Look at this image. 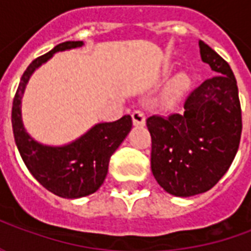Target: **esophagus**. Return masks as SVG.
Masks as SVG:
<instances>
[{"instance_id":"obj_1","label":"esophagus","mask_w":251,"mask_h":251,"mask_svg":"<svg viewBox=\"0 0 251 251\" xmlns=\"http://www.w3.org/2000/svg\"><path fill=\"white\" fill-rule=\"evenodd\" d=\"M131 118H133V124L134 126H144L145 125V114L141 110H134L131 113Z\"/></svg>"}]
</instances>
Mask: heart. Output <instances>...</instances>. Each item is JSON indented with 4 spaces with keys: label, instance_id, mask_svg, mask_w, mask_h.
Instances as JSON below:
<instances>
[{
    "label": "heart",
    "instance_id": "obj_1",
    "mask_svg": "<svg viewBox=\"0 0 251 251\" xmlns=\"http://www.w3.org/2000/svg\"><path fill=\"white\" fill-rule=\"evenodd\" d=\"M191 87V77L188 74H180L179 76L175 79L171 87H169L165 100L168 104H175L177 100L183 98L185 93L188 91Z\"/></svg>",
    "mask_w": 251,
    "mask_h": 251
}]
</instances>
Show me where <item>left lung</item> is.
Instances as JSON below:
<instances>
[{
  "instance_id": "8db88e82",
  "label": "left lung",
  "mask_w": 251,
  "mask_h": 251,
  "mask_svg": "<svg viewBox=\"0 0 251 251\" xmlns=\"http://www.w3.org/2000/svg\"><path fill=\"white\" fill-rule=\"evenodd\" d=\"M201 62L216 72L189 94L184 113L147 120L152 136L151 168L168 194L188 198L211 189L237 154L242 115L231 68L199 40Z\"/></svg>"
}]
</instances>
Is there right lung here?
Returning a JSON list of instances; mask_svg holds the SVG:
<instances>
[{"instance_id": "1", "label": "right lung", "mask_w": 251, "mask_h": 251, "mask_svg": "<svg viewBox=\"0 0 251 251\" xmlns=\"http://www.w3.org/2000/svg\"><path fill=\"white\" fill-rule=\"evenodd\" d=\"M84 46L83 41H66L30 63L21 76L12 109L14 141L32 176L52 194L66 199L84 198L103 184L111 154L131 130V117L114 122H100L64 145L41 144L26 131L23 121V97L33 72L56 52Z\"/></svg>"}]
</instances>
